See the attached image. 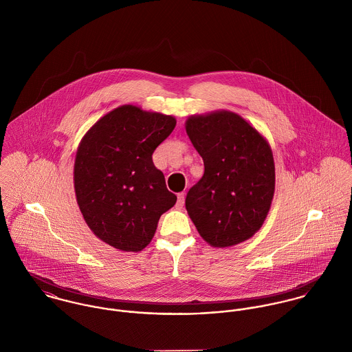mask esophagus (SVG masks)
I'll use <instances>...</instances> for the list:
<instances>
[{"instance_id": "1", "label": "esophagus", "mask_w": 352, "mask_h": 352, "mask_svg": "<svg viewBox=\"0 0 352 352\" xmlns=\"http://www.w3.org/2000/svg\"><path fill=\"white\" fill-rule=\"evenodd\" d=\"M176 206H177V208H182V207L184 206V192L177 194V201H176Z\"/></svg>"}]
</instances>
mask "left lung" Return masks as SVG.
<instances>
[{
  "label": "left lung",
  "instance_id": "1",
  "mask_svg": "<svg viewBox=\"0 0 352 352\" xmlns=\"http://www.w3.org/2000/svg\"><path fill=\"white\" fill-rule=\"evenodd\" d=\"M186 130L204 164L201 180L186 198L199 234L219 248L251 239L261 228L275 191L270 145L229 111L191 116Z\"/></svg>",
  "mask_w": 352,
  "mask_h": 352
}]
</instances>
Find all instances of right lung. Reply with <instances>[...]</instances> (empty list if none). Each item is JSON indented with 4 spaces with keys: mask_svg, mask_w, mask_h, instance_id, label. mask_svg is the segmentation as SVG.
I'll list each match as a JSON object with an SVG mask.
<instances>
[{
    "mask_svg": "<svg viewBox=\"0 0 352 352\" xmlns=\"http://www.w3.org/2000/svg\"><path fill=\"white\" fill-rule=\"evenodd\" d=\"M176 126L173 116L122 105L85 134L74 162L77 203L91 230L120 251H142L160 217L176 203L153 164L155 148Z\"/></svg>",
    "mask_w": 352,
    "mask_h": 352,
    "instance_id": "add662e5",
    "label": "right lung"
}]
</instances>
